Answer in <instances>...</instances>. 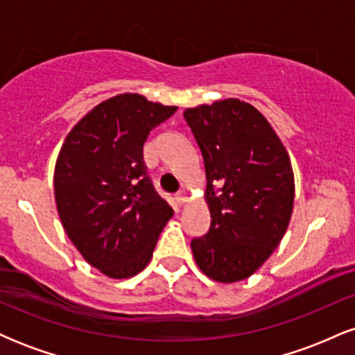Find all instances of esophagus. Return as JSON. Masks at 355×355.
<instances>
[{
    "label": "esophagus",
    "instance_id": "34e87169",
    "mask_svg": "<svg viewBox=\"0 0 355 355\" xmlns=\"http://www.w3.org/2000/svg\"><path fill=\"white\" fill-rule=\"evenodd\" d=\"M185 202H187V195L183 193V191H178V193L175 195V203H177V205H183Z\"/></svg>",
    "mask_w": 355,
    "mask_h": 355
}]
</instances>
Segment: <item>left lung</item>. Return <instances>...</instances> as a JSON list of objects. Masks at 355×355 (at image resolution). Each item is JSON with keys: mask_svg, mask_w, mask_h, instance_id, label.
Here are the masks:
<instances>
[{"mask_svg": "<svg viewBox=\"0 0 355 355\" xmlns=\"http://www.w3.org/2000/svg\"><path fill=\"white\" fill-rule=\"evenodd\" d=\"M205 165L210 229L191 240L195 262L218 282L250 277L282 240L294 207V173L259 110L237 98L183 113Z\"/></svg>", "mask_w": 355, "mask_h": 355, "instance_id": "obj_1", "label": "left lung"}]
</instances>
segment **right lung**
Returning <instances> with one entry per match:
<instances>
[{
  "label": "right lung",
  "mask_w": 355,
  "mask_h": 355,
  "mask_svg": "<svg viewBox=\"0 0 355 355\" xmlns=\"http://www.w3.org/2000/svg\"><path fill=\"white\" fill-rule=\"evenodd\" d=\"M177 107L137 93L116 95L68 133L55 166V198L63 229L89 266L113 279L144 270L170 209L144 162L150 132Z\"/></svg>",
  "instance_id": "right-lung-1"
}]
</instances>
